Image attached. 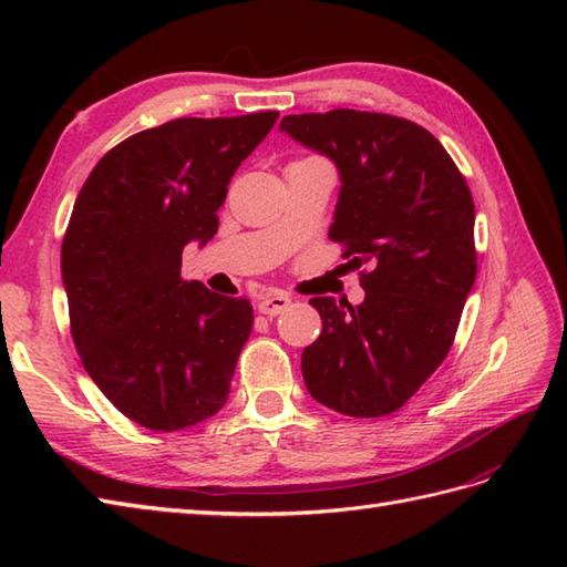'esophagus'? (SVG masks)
<instances>
[{
	"mask_svg": "<svg viewBox=\"0 0 567 567\" xmlns=\"http://www.w3.org/2000/svg\"><path fill=\"white\" fill-rule=\"evenodd\" d=\"M290 305H292V299L287 295H265L258 302V311L260 315L277 317V315H282V311Z\"/></svg>",
	"mask_w": 567,
	"mask_h": 567,
	"instance_id": "34e87169",
	"label": "esophagus"
}]
</instances>
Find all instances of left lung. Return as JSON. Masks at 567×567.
<instances>
[{
	"label": "left lung",
	"instance_id": "obj_1",
	"mask_svg": "<svg viewBox=\"0 0 567 567\" xmlns=\"http://www.w3.org/2000/svg\"><path fill=\"white\" fill-rule=\"evenodd\" d=\"M280 131L341 177L329 238L360 272V305L315 297L323 329L305 348L309 394L346 416L400 409L455 339L473 290L475 207L451 155L426 128L390 114H290Z\"/></svg>",
	"mask_w": 567,
	"mask_h": 567
}]
</instances>
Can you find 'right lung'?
<instances>
[{
  "mask_svg": "<svg viewBox=\"0 0 567 567\" xmlns=\"http://www.w3.org/2000/svg\"><path fill=\"white\" fill-rule=\"evenodd\" d=\"M277 112L175 118L112 148L84 179L60 272L82 365L118 412L153 431L214 416L252 329L248 299L183 280L207 246L238 165Z\"/></svg>",
  "mask_w": 567,
  "mask_h": 567,
  "instance_id": "right-lung-1",
  "label": "right lung"
}]
</instances>
